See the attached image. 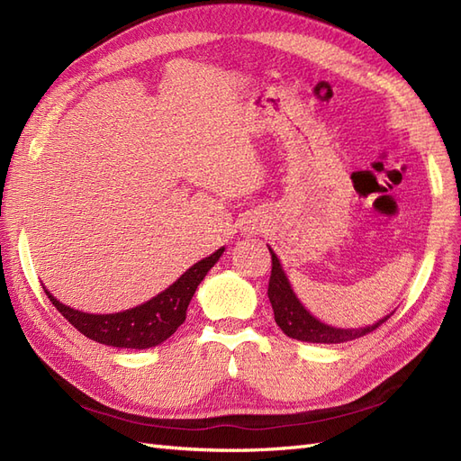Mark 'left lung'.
Segmentation results:
<instances>
[{"mask_svg":"<svg viewBox=\"0 0 461 461\" xmlns=\"http://www.w3.org/2000/svg\"><path fill=\"white\" fill-rule=\"evenodd\" d=\"M271 254V276H269V288H267V296L273 305V313L276 325L283 329V332L290 339L303 340V342H317V344H340L364 337V334L373 332L375 329H379L384 321L393 315H386L381 321H376L375 325L364 327V329H334L325 323L317 321L308 310L303 308L300 300L296 298L294 292L290 288L288 278L281 267V261L273 254V249L269 248Z\"/></svg>","mask_w":461,"mask_h":461,"instance_id":"8db88e82","label":"left lung"}]
</instances>
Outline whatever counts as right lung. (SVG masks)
<instances>
[{
	"mask_svg": "<svg viewBox=\"0 0 461 461\" xmlns=\"http://www.w3.org/2000/svg\"><path fill=\"white\" fill-rule=\"evenodd\" d=\"M225 248H219L215 254L198 261L173 283L161 294L149 302L136 305L132 310L109 315H94L68 308L58 298L51 296L44 288L50 302L58 312L80 330L90 340L115 348H132V350H146L167 340L171 334L185 323L188 303L196 292L198 285L203 281L207 271L213 267Z\"/></svg>",
	"mask_w": 461,
	"mask_h": 461,
	"instance_id": "right-lung-1",
	"label": "right lung"
}]
</instances>
